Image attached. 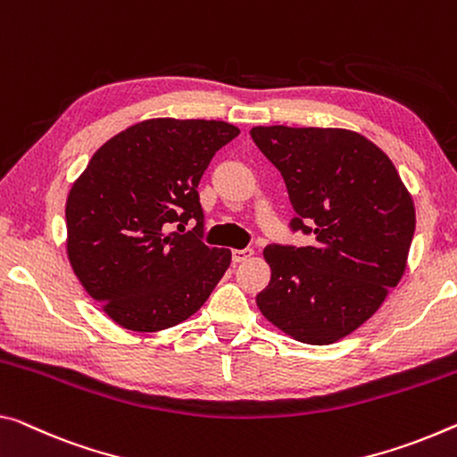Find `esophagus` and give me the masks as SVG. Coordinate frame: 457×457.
<instances>
[{
    "label": "esophagus",
    "instance_id": "34e87169",
    "mask_svg": "<svg viewBox=\"0 0 457 457\" xmlns=\"http://www.w3.org/2000/svg\"><path fill=\"white\" fill-rule=\"evenodd\" d=\"M253 255V249L251 247H245V249H235L233 251V262L235 263H241V262H247V259Z\"/></svg>",
    "mask_w": 457,
    "mask_h": 457
}]
</instances>
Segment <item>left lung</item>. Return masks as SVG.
I'll return each instance as SVG.
<instances>
[{"label":"left lung","instance_id":"obj_1","mask_svg":"<svg viewBox=\"0 0 457 457\" xmlns=\"http://www.w3.org/2000/svg\"><path fill=\"white\" fill-rule=\"evenodd\" d=\"M253 143L286 181L292 233L306 247L268 245L271 279L257 306L308 345H328L374 314L403 278L415 204L392 161L343 129L255 126Z\"/></svg>","mask_w":457,"mask_h":457}]
</instances>
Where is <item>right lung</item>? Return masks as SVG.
I'll return each mask as SVG.
<instances>
[{"label":"right lung","mask_w":457,"mask_h":457,"mask_svg":"<svg viewBox=\"0 0 457 457\" xmlns=\"http://www.w3.org/2000/svg\"><path fill=\"white\" fill-rule=\"evenodd\" d=\"M237 135V126L220 120L138 122L104 143L73 184L65 208L69 262L120 327L153 333L179 325L228 270L230 251L202 241L198 184Z\"/></svg>","instance_id":"right-lung-1"}]
</instances>
